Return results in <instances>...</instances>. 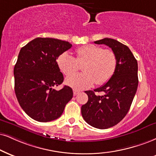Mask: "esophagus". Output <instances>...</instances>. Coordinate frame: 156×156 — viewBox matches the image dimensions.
Listing matches in <instances>:
<instances>
[{
    "label": "esophagus",
    "mask_w": 156,
    "mask_h": 156,
    "mask_svg": "<svg viewBox=\"0 0 156 156\" xmlns=\"http://www.w3.org/2000/svg\"><path fill=\"white\" fill-rule=\"evenodd\" d=\"M73 93H74V95L75 96V95H77V94L80 93V91H79V90H73Z\"/></svg>",
    "instance_id": "34e87169"
}]
</instances>
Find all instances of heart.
<instances>
[{"instance_id":"b5f03b06","label":"heart","mask_w":156,"mask_h":156,"mask_svg":"<svg viewBox=\"0 0 156 156\" xmlns=\"http://www.w3.org/2000/svg\"><path fill=\"white\" fill-rule=\"evenodd\" d=\"M76 58L69 52L58 55L57 64L63 74L69 76L78 70V63H85L84 72L66 78V83L76 90L87 89L95 83L102 85L108 81L117 66V58L110 49L90 44L79 48L75 51Z\"/></svg>"}]
</instances>
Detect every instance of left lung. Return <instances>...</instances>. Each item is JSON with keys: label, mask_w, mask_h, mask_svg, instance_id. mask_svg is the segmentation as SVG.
<instances>
[{"label": "left lung", "mask_w": 156, "mask_h": 156, "mask_svg": "<svg viewBox=\"0 0 156 156\" xmlns=\"http://www.w3.org/2000/svg\"><path fill=\"white\" fill-rule=\"evenodd\" d=\"M94 43L111 48L116 55L117 66L105 84L94 91H85L88 101L82 106L81 112L88 124L105 129L120 122L129 110L138 86V66L129 48L120 42L104 38ZM95 91H103L105 94L98 96Z\"/></svg>", "instance_id": "obj_1"}]
</instances>
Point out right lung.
<instances>
[{"mask_svg":"<svg viewBox=\"0 0 156 156\" xmlns=\"http://www.w3.org/2000/svg\"><path fill=\"white\" fill-rule=\"evenodd\" d=\"M72 46L61 40L37 37L21 48L13 69L14 90L20 106L34 120L48 122L59 118L72 98L69 86L53 88L63 82L58 57Z\"/></svg>","mask_w":156,"mask_h":156,"instance_id":"right-lung-1","label":"right lung"}]
</instances>
